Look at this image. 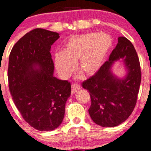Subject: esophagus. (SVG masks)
<instances>
[{
  "mask_svg": "<svg viewBox=\"0 0 151 151\" xmlns=\"http://www.w3.org/2000/svg\"><path fill=\"white\" fill-rule=\"evenodd\" d=\"M81 87H80V86L79 84H77V83H73L71 84V90L73 92H78V91H79Z\"/></svg>",
  "mask_w": 151,
  "mask_h": 151,
  "instance_id": "34e87169",
  "label": "esophagus"
}]
</instances>
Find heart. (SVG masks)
<instances>
[{"label":"heart","instance_id":"heart-1","mask_svg":"<svg viewBox=\"0 0 151 151\" xmlns=\"http://www.w3.org/2000/svg\"><path fill=\"white\" fill-rule=\"evenodd\" d=\"M108 34L98 33L76 35L66 43L64 52L55 55L58 71L64 78L71 75L78 60L77 69L84 76H92L100 69L113 47Z\"/></svg>","mask_w":151,"mask_h":151}]
</instances>
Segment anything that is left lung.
Returning a JSON list of instances; mask_svg holds the SVG:
<instances>
[{"label":"left lung","mask_w":151,"mask_h":151,"mask_svg":"<svg viewBox=\"0 0 151 151\" xmlns=\"http://www.w3.org/2000/svg\"><path fill=\"white\" fill-rule=\"evenodd\" d=\"M124 59L128 73L124 79L113 76L110 71L114 61ZM139 58L131 41L119 37L118 43L109 55V60L82 83L89 92L91 104L88 113L96 124L114 127L127 120L137 103L141 83Z\"/></svg>","instance_id":"8db88e82"}]
</instances>
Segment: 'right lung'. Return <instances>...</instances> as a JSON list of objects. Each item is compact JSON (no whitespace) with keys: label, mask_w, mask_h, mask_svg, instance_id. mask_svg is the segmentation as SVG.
I'll return each instance as SVG.
<instances>
[{"label":"right lung","mask_w":151,"mask_h":151,"mask_svg":"<svg viewBox=\"0 0 151 151\" xmlns=\"http://www.w3.org/2000/svg\"><path fill=\"white\" fill-rule=\"evenodd\" d=\"M57 32L34 29L22 36L9 58L8 82L14 104L24 121L40 131H53L63 120L71 83L53 76L51 47Z\"/></svg>","instance_id":"right-lung-1"}]
</instances>
